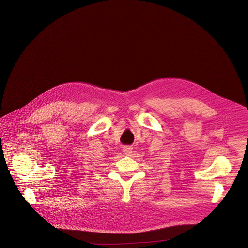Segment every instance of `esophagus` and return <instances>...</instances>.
Returning <instances> with one entry per match:
<instances>
[{
	"label": "esophagus",
	"mask_w": 248,
	"mask_h": 248,
	"mask_svg": "<svg viewBox=\"0 0 248 248\" xmlns=\"http://www.w3.org/2000/svg\"><path fill=\"white\" fill-rule=\"evenodd\" d=\"M123 152L125 155H130L133 153V148L131 146H125V147H123Z\"/></svg>",
	"instance_id": "obj_1"
}]
</instances>
